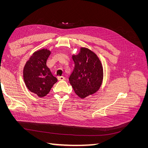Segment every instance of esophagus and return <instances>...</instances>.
<instances>
[{
    "instance_id": "1",
    "label": "esophagus",
    "mask_w": 148,
    "mask_h": 148,
    "mask_svg": "<svg viewBox=\"0 0 148 148\" xmlns=\"http://www.w3.org/2000/svg\"><path fill=\"white\" fill-rule=\"evenodd\" d=\"M58 79H59V80H65V78L64 77H58Z\"/></svg>"
}]
</instances>
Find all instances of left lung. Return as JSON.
<instances>
[{
    "label": "left lung",
    "mask_w": 148,
    "mask_h": 148,
    "mask_svg": "<svg viewBox=\"0 0 148 148\" xmlns=\"http://www.w3.org/2000/svg\"><path fill=\"white\" fill-rule=\"evenodd\" d=\"M75 67L69 81L75 93L82 99L99 90L103 81V67L96 53L82 47L77 55H72Z\"/></svg>",
    "instance_id": "left-lung-1"
}]
</instances>
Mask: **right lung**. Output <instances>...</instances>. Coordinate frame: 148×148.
I'll return each instance as SVG.
<instances>
[{
	"label": "right lung",
	"instance_id": "add662e5",
	"mask_svg": "<svg viewBox=\"0 0 148 148\" xmlns=\"http://www.w3.org/2000/svg\"><path fill=\"white\" fill-rule=\"evenodd\" d=\"M51 51L42 49L34 52L26 62L23 68V79L29 90L40 97L46 96L57 79L52 75L47 65Z\"/></svg>",
	"mask_w": 148,
	"mask_h": 148
}]
</instances>
